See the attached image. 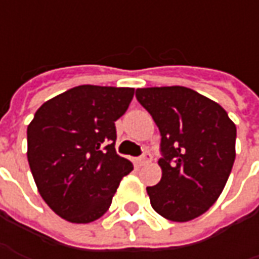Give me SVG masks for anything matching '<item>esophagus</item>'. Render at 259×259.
<instances>
[{"instance_id":"esophagus-1","label":"esophagus","mask_w":259,"mask_h":259,"mask_svg":"<svg viewBox=\"0 0 259 259\" xmlns=\"http://www.w3.org/2000/svg\"><path fill=\"white\" fill-rule=\"evenodd\" d=\"M151 160H153V157H151V154H150L148 151H144V153H143V155L140 157L138 163H140V164H141V165H144V164H147V163H150Z\"/></svg>"}]
</instances>
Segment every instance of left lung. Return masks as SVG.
Wrapping results in <instances>:
<instances>
[{"label":"left lung","instance_id":"1","mask_svg":"<svg viewBox=\"0 0 259 259\" xmlns=\"http://www.w3.org/2000/svg\"><path fill=\"white\" fill-rule=\"evenodd\" d=\"M135 96L161 134L160 183L147 187L155 212L173 222L203 214L235 161L236 126L219 104L184 86L141 88Z\"/></svg>","mask_w":259,"mask_h":259}]
</instances>
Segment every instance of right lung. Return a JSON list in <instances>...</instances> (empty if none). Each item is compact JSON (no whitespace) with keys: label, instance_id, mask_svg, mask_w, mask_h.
Listing matches in <instances>:
<instances>
[{"label":"right lung","instance_id":"add662e5","mask_svg":"<svg viewBox=\"0 0 259 259\" xmlns=\"http://www.w3.org/2000/svg\"><path fill=\"white\" fill-rule=\"evenodd\" d=\"M134 88L80 85L41 105L27 128V158L38 193L72 224H89L109 209L133 163L116 154L115 121Z\"/></svg>","mask_w":259,"mask_h":259}]
</instances>
